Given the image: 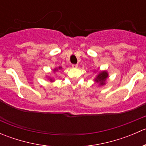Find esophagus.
Segmentation results:
<instances>
[{
	"mask_svg": "<svg viewBox=\"0 0 146 146\" xmlns=\"http://www.w3.org/2000/svg\"><path fill=\"white\" fill-rule=\"evenodd\" d=\"M77 67H78L77 64H72V68H76Z\"/></svg>",
	"mask_w": 146,
	"mask_h": 146,
	"instance_id": "34e87169",
	"label": "esophagus"
}]
</instances>
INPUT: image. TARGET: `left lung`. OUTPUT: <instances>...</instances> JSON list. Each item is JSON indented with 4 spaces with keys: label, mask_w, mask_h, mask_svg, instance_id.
<instances>
[{
    "label": "left lung",
    "mask_w": 146,
    "mask_h": 146,
    "mask_svg": "<svg viewBox=\"0 0 146 146\" xmlns=\"http://www.w3.org/2000/svg\"><path fill=\"white\" fill-rule=\"evenodd\" d=\"M107 78H108V73L104 70V71L100 72L99 74L95 78V81L99 83L100 85H105V81Z\"/></svg>",
    "instance_id": "obj_1"
}]
</instances>
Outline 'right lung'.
Returning a JSON list of instances; mask_svg holds the SVG:
<instances>
[{"label": "right lung", "instance_id": "1", "mask_svg": "<svg viewBox=\"0 0 146 146\" xmlns=\"http://www.w3.org/2000/svg\"><path fill=\"white\" fill-rule=\"evenodd\" d=\"M61 68V67H59V68ZM58 70V69H57V68H55V69H54V71H56V70ZM50 80H51V81H52V79H50Z\"/></svg>", "mask_w": 146, "mask_h": 146}]
</instances>
